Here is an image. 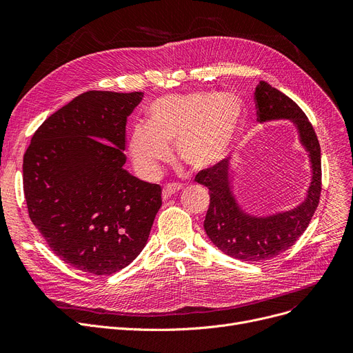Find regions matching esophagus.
<instances>
[{"label": "esophagus", "mask_w": 353, "mask_h": 353, "mask_svg": "<svg viewBox=\"0 0 353 353\" xmlns=\"http://www.w3.org/2000/svg\"><path fill=\"white\" fill-rule=\"evenodd\" d=\"M181 189H183V186H180V184H177V183L165 184V186L163 188V192H161V197H163V200L170 199L174 193H177V192L181 190Z\"/></svg>", "instance_id": "esophagus-1"}]
</instances>
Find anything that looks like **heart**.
I'll return each mask as SVG.
<instances>
[{"label":"heart","instance_id":"heart-1","mask_svg":"<svg viewBox=\"0 0 353 353\" xmlns=\"http://www.w3.org/2000/svg\"><path fill=\"white\" fill-rule=\"evenodd\" d=\"M243 116L242 103L230 94L194 91L170 94L148 107L147 124H136L128 137V153L140 174L154 176L170 157L194 170L209 169L223 159Z\"/></svg>","mask_w":353,"mask_h":353}]
</instances>
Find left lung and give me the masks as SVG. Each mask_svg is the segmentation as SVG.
Listing matches in <instances>:
<instances>
[{
  "label": "left lung",
  "instance_id": "left-lung-1",
  "mask_svg": "<svg viewBox=\"0 0 353 353\" xmlns=\"http://www.w3.org/2000/svg\"><path fill=\"white\" fill-rule=\"evenodd\" d=\"M254 100L257 120L288 119L298 128L301 143L309 153L312 180L307 194L299 206L257 217L245 213L234 199L228 159L196 174L194 181L206 186L210 193V205L205 219L209 239L221 252L249 263L265 262L292 248L309 226L322 190L321 145L302 108L266 81H259Z\"/></svg>",
  "mask_w": 353,
  "mask_h": 353
}]
</instances>
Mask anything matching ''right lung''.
<instances>
[{
    "mask_svg": "<svg viewBox=\"0 0 353 353\" xmlns=\"http://www.w3.org/2000/svg\"><path fill=\"white\" fill-rule=\"evenodd\" d=\"M143 92L87 91L51 114L24 154L28 216L61 261L92 274L128 266L147 243L161 188L124 169L125 123Z\"/></svg>",
    "mask_w": 353,
    "mask_h": 353,
    "instance_id": "right-lung-1",
    "label": "right lung"
}]
</instances>
